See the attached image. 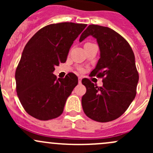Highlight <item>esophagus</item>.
Here are the masks:
<instances>
[{"label": "esophagus", "mask_w": 153, "mask_h": 153, "mask_svg": "<svg viewBox=\"0 0 153 153\" xmlns=\"http://www.w3.org/2000/svg\"><path fill=\"white\" fill-rule=\"evenodd\" d=\"M81 80H82V78L81 77H78V83L79 84H81Z\"/></svg>", "instance_id": "34e87169"}]
</instances>
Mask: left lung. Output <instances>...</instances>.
<instances>
[{
  "label": "left lung",
  "instance_id": "left-lung-1",
  "mask_svg": "<svg viewBox=\"0 0 153 153\" xmlns=\"http://www.w3.org/2000/svg\"><path fill=\"white\" fill-rule=\"evenodd\" d=\"M89 35L96 38L100 49V58L90 76L103 78V86L84 78L81 82L86 92L81 104L89 118L109 122L123 115L136 95L139 76L135 55L129 43L109 27L89 25L81 34L80 42Z\"/></svg>",
  "mask_w": 153,
  "mask_h": 153
}]
</instances>
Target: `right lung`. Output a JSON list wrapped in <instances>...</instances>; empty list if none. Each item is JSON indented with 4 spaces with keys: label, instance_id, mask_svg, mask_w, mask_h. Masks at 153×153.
Returning a JSON list of instances; mask_svg holds the SVG:
<instances>
[{
    "label": "right lung",
    "instance_id": "add662e5",
    "mask_svg": "<svg viewBox=\"0 0 153 153\" xmlns=\"http://www.w3.org/2000/svg\"><path fill=\"white\" fill-rule=\"evenodd\" d=\"M86 26L71 22L49 24L38 30L25 46L15 81L18 98L31 116L48 121L63 113L78 79L72 72L57 79L53 72L55 66L66 62L73 41Z\"/></svg>",
    "mask_w": 153,
    "mask_h": 153
}]
</instances>
